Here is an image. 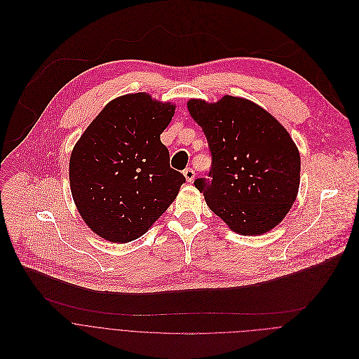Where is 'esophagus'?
Here are the masks:
<instances>
[{"instance_id":"1","label":"esophagus","mask_w":359,"mask_h":359,"mask_svg":"<svg viewBox=\"0 0 359 359\" xmlns=\"http://www.w3.org/2000/svg\"><path fill=\"white\" fill-rule=\"evenodd\" d=\"M184 177H185V180H187L188 182H192L194 178H195V171H194L192 168H185V170H184Z\"/></svg>"}]
</instances>
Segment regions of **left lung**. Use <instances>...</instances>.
<instances>
[{
  "mask_svg": "<svg viewBox=\"0 0 359 359\" xmlns=\"http://www.w3.org/2000/svg\"><path fill=\"white\" fill-rule=\"evenodd\" d=\"M212 154L210 180L194 185L231 231L257 236L276 228L300 187V153L289 131L259 104L225 95L217 103L191 99Z\"/></svg>",
  "mask_w": 359,
  "mask_h": 359,
  "instance_id": "obj_1",
  "label": "left lung"
}]
</instances>
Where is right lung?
<instances>
[{
    "instance_id": "1",
    "label": "right lung",
    "mask_w": 359,
    "mask_h": 359,
    "mask_svg": "<svg viewBox=\"0 0 359 359\" xmlns=\"http://www.w3.org/2000/svg\"><path fill=\"white\" fill-rule=\"evenodd\" d=\"M175 104L146 92L109 102L72 150V198L97 236L127 243L144 235L177 198L185 177L170 167L160 135Z\"/></svg>"
}]
</instances>
